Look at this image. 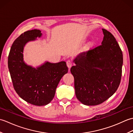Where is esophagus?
I'll use <instances>...</instances> for the list:
<instances>
[{
    "mask_svg": "<svg viewBox=\"0 0 133 133\" xmlns=\"http://www.w3.org/2000/svg\"><path fill=\"white\" fill-rule=\"evenodd\" d=\"M66 64H67V67H68L70 69V67H71L72 66V62H71V61L68 60V61H67L66 62Z\"/></svg>",
    "mask_w": 133,
    "mask_h": 133,
    "instance_id": "esophagus-1",
    "label": "esophagus"
}]
</instances>
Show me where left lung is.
<instances>
[{
	"mask_svg": "<svg viewBox=\"0 0 133 133\" xmlns=\"http://www.w3.org/2000/svg\"><path fill=\"white\" fill-rule=\"evenodd\" d=\"M102 31V44L81 54L70 70L74 78L76 97L85 105L103 103L114 94L121 82L122 50L112 34Z\"/></svg>",
	"mask_w": 133,
	"mask_h": 133,
	"instance_id": "obj_1",
	"label": "left lung"
}]
</instances>
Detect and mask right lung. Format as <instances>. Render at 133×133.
<instances>
[{
  "label": "right lung",
  "mask_w": 133,
  "mask_h": 133,
  "mask_svg": "<svg viewBox=\"0 0 133 133\" xmlns=\"http://www.w3.org/2000/svg\"><path fill=\"white\" fill-rule=\"evenodd\" d=\"M41 35V31L36 29L22 34L14 42L8 58V69L15 91L23 100L35 106L46 105L52 100L59 81L68 72L63 61L46 62L36 69L24 63V45Z\"/></svg>",
  "instance_id": "add662e5"
}]
</instances>
